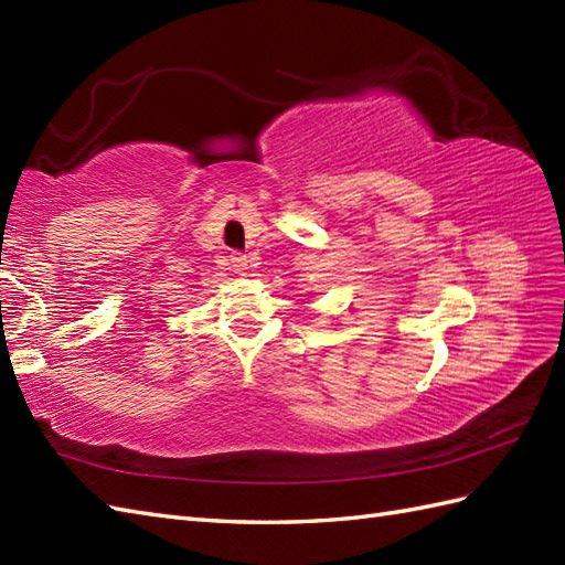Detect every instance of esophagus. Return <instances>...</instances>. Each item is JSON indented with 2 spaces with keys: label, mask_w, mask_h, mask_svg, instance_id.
<instances>
[{
  "label": "esophagus",
  "mask_w": 565,
  "mask_h": 565,
  "mask_svg": "<svg viewBox=\"0 0 565 565\" xmlns=\"http://www.w3.org/2000/svg\"><path fill=\"white\" fill-rule=\"evenodd\" d=\"M231 264L237 274H245L249 269V259H247V255H243V252H233Z\"/></svg>",
  "instance_id": "esophagus-1"
}]
</instances>
